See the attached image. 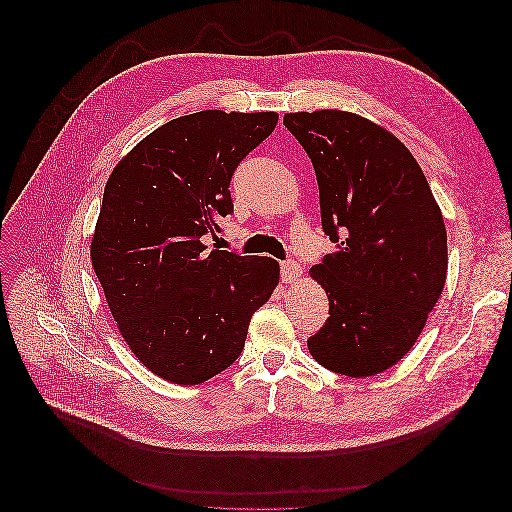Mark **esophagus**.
I'll list each match as a JSON object with an SVG mask.
<instances>
[{
    "instance_id": "esophagus-1",
    "label": "esophagus",
    "mask_w": 512,
    "mask_h": 512,
    "mask_svg": "<svg viewBox=\"0 0 512 512\" xmlns=\"http://www.w3.org/2000/svg\"><path fill=\"white\" fill-rule=\"evenodd\" d=\"M302 275V266L294 260H285L281 264V281L283 283H296L298 277Z\"/></svg>"
}]
</instances>
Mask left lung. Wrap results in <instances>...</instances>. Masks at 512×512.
<instances>
[{
    "label": "left lung",
    "instance_id": "left-lung-1",
    "mask_svg": "<svg viewBox=\"0 0 512 512\" xmlns=\"http://www.w3.org/2000/svg\"><path fill=\"white\" fill-rule=\"evenodd\" d=\"M283 125L308 154L323 231L335 252L310 269L329 298L312 358L348 377H371L404 358L440 300L448 273L446 225L406 145L342 110L294 112Z\"/></svg>",
    "mask_w": 512,
    "mask_h": 512
}]
</instances>
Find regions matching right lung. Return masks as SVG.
<instances>
[{
    "instance_id": "1",
    "label": "right lung",
    "mask_w": 512,
    "mask_h": 512,
    "mask_svg": "<svg viewBox=\"0 0 512 512\" xmlns=\"http://www.w3.org/2000/svg\"><path fill=\"white\" fill-rule=\"evenodd\" d=\"M277 112L204 110L170 120L116 164L91 239L93 271L120 335L158 377L198 385L246 344L279 264L208 250L233 212L231 177Z\"/></svg>"
}]
</instances>
